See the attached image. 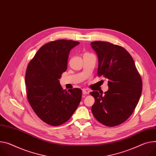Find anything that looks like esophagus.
Returning a JSON list of instances; mask_svg holds the SVG:
<instances>
[{
	"mask_svg": "<svg viewBox=\"0 0 156 156\" xmlns=\"http://www.w3.org/2000/svg\"><path fill=\"white\" fill-rule=\"evenodd\" d=\"M89 92H90V90H88V89H83L82 90V93H83V95H87V94H89Z\"/></svg>",
	"mask_w": 156,
	"mask_h": 156,
	"instance_id": "esophagus-1",
	"label": "esophagus"
}]
</instances>
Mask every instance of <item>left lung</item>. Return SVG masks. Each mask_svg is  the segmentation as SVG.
I'll return each mask as SVG.
<instances>
[{"mask_svg":"<svg viewBox=\"0 0 156 156\" xmlns=\"http://www.w3.org/2000/svg\"><path fill=\"white\" fill-rule=\"evenodd\" d=\"M91 47L98 56V75L108 79L104 95L90 94L95 99L92 112L98 121L109 127L125 122L134 112L142 90L141 77L130 54L121 46L95 41Z\"/></svg>","mask_w":156,"mask_h":156,"instance_id":"left-lung-1","label":"left lung"}]
</instances>
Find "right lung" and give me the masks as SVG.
Instances as JSON below:
<instances>
[{"instance_id":"right-lung-1","label":"right lung","mask_w":156,"mask_h":156,"mask_svg":"<svg viewBox=\"0 0 156 156\" xmlns=\"http://www.w3.org/2000/svg\"><path fill=\"white\" fill-rule=\"evenodd\" d=\"M79 42L57 40L41 47L29 62L26 73L27 97L35 113L51 126H59L73 115L81 101L78 88L64 90L59 79L67 70L72 49Z\"/></svg>"}]
</instances>
